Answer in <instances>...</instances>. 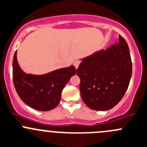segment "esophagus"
<instances>
[{"label": "esophagus", "mask_w": 147, "mask_h": 147, "mask_svg": "<svg viewBox=\"0 0 147 147\" xmlns=\"http://www.w3.org/2000/svg\"><path fill=\"white\" fill-rule=\"evenodd\" d=\"M80 61H79V60H76V61H75L74 62V65L75 68H78V67H79V64H80Z\"/></svg>", "instance_id": "esophagus-1"}]
</instances>
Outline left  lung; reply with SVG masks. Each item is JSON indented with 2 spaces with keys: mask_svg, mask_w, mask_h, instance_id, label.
Returning <instances> with one entry per match:
<instances>
[{
  "mask_svg": "<svg viewBox=\"0 0 147 147\" xmlns=\"http://www.w3.org/2000/svg\"><path fill=\"white\" fill-rule=\"evenodd\" d=\"M105 50L82 59L76 70L84 102L94 110H108L125 94L132 75L129 48L123 37Z\"/></svg>",
  "mask_w": 147,
  "mask_h": 147,
  "instance_id": "left-lung-1",
  "label": "left lung"
}]
</instances>
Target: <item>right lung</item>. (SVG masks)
<instances>
[{
    "instance_id": "add662e5",
    "label": "right lung",
    "mask_w": 147,
    "mask_h": 147,
    "mask_svg": "<svg viewBox=\"0 0 147 147\" xmlns=\"http://www.w3.org/2000/svg\"><path fill=\"white\" fill-rule=\"evenodd\" d=\"M76 72L71 65L46 74H27L19 67L16 51L13 55V81L18 95L27 105L40 111H48L58 105L63 89Z\"/></svg>"
}]
</instances>
